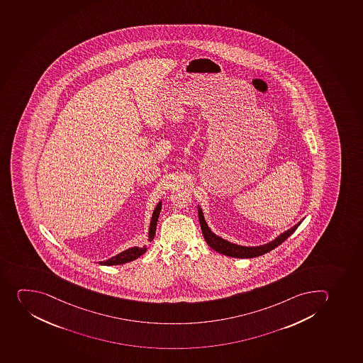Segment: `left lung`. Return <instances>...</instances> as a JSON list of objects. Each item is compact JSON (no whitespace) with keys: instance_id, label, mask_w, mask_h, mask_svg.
Listing matches in <instances>:
<instances>
[{"instance_id":"8db88e82","label":"left lung","mask_w":363,"mask_h":363,"mask_svg":"<svg viewBox=\"0 0 363 363\" xmlns=\"http://www.w3.org/2000/svg\"><path fill=\"white\" fill-rule=\"evenodd\" d=\"M199 220H200L201 229H202L204 240H206L208 245L211 249L215 250L216 252L222 253L224 256L233 257V258H255V257L262 256L264 253L269 252L271 250L276 249L277 246L283 243L284 240H286L296 231V228L301 224L303 218L298 222L296 225H293L291 229L280 233L279 236L276 237L274 240L259 246L238 245V244L231 243L229 240H223L222 237L215 235L206 224V218L203 216V211L200 206H199Z\"/></svg>"}]
</instances>
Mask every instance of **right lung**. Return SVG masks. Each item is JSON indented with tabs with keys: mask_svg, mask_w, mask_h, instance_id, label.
I'll use <instances>...</instances> for the list:
<instances>
[{
	"mask_svg": "<svg viewBox=\"0 0 363 363\" xmlns=\"http://www.w3.org/2000/svg\"><path fill=\"white\" fill-rule=\"evenodd\" d=\"M161 206H162V201L157 203V206L154 209L153 215H152V220H150V231H148V238L150 242L154 240L155 236V231H157V220H159V215H160ZM146 245L140 247V246H133L130 249L125 250L123 252L118 253L117 256L112 257L110 259L105 260V262H99L100 265H105V267H111V265H120V264L128 263L132 260H135L140 256H143V253L146 252Z\"/></svg>",
	"mask_w": 363,
	"mask_h": 363,
	"instance_id": "add662e5",
	"label": "right lung"
}]
</instances>
